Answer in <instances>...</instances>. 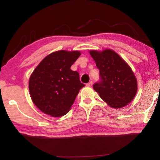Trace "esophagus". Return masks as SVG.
Masks as SVG:
<instances>
[{"instance_id": "esophagus-1", "label": "esophagus", "mask_w": 160, "mask_h": 160, "mask_svg": "<svg viewBox=\"0 0 160 160\" xmlns=\"http://www.w3.org/2000/svg\"><path fill=\"white\" fill-rule=\"evenodd\" d=\"M92 84H93V82H92V81H90V82H88V83H87V86L88 87H91L92 85Z\"/></svg>"}]
</instances>
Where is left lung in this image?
I'll use <instances>...</instances> for the list:
<instances>
[{
    "label": "left lung",
    "mask_w": 160,
    "mask_h": 160,
    "mask_svg": "<svg viewBox=\"0 0 160 160\" xmlns=\"http://www.w3.org/2000/svg\"><path fill=\"white\" fill-rule=\"evenodd\" d=\"M99 70V81L93 88L112 108L126 107L137 92V80L130 66L118 54L111 49L90 51Z\"/></svg>",
    "instance_id": "left-lung-1"
}]
</instances>
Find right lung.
I'll list each match as a JSON object with an SVG mask.
<instances>
[{"label": "right lung", "mask_w": 160, "mask_h": 160, "mask_svg": "<svg viewBox=\"0 0 160 160\" xmlns=\"http://www.w3.org/2000/svg\"><path fill=\"white\" fill-rule=\"evenodd\" d=\"M80 56L78 51L51 53L34 70L29 82L32 102L46 114L60 117L69 112L85 85L70 67Z\"/></svg>", "instance_id": "1"}]
</instances>
